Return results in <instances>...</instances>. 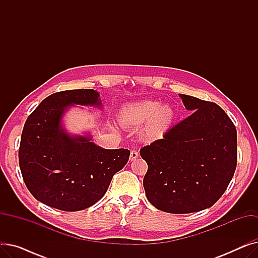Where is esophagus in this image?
<instances>
[{
    "label": "esophagus",
    "mask_w": 258,
    "mask_h": 258,
    "mask_svg": "<svg viewBox=\"0 0 258 258\" xmlns=\"http://www.w3.org/2000/svg\"><path fill=\"white\" fill-rule=\"evenodd\" d=\"M138 157H139V154H138V152L136 150L131 151V156H130V160L131 161H135Z\"/></svg>",
    "instance_id": "obj_1"
}]
</instances>
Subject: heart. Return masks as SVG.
<instances>
[{
  "label": "heart",
  "instance_id": "obj_1",
  "mask_svg": "<svg viewBox=\"0 0 258 258\" xmlns=\"http://www.w3.org/2000/svg\"><path fill=\"white\" fill-rule=\"evenodd\" d=\"M150 119L146 126L148 137H158L167 130L173 120V111L169 105L160 106V102L142 100L125 105L120 113L122 124L130 127L140 126Z\"/></svg>",
  "mask_w": 258,
  "mask_h": 258
}]
</instances>
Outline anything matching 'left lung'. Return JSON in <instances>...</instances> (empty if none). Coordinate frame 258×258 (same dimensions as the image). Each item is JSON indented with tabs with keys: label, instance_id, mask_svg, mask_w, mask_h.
<instances>
[{
	"label": "left lung",
	"instance_id": "left-lung-1",
	"mask_svg": "<svg viewBox=\"0 0 258 258\" xmlns=\"http://www.w3.org/2000/svg\"><path fill=\"white\" fill-rule=\"evenodd\" d=\"M180 97L191 114L140 150L147 163V200L175 214L211 207L226 191L237 163L236 128L223 108L189 95Z\"/></svg>",
	"mask_w": 258,
	"mask_h": 258
}]
</instances>
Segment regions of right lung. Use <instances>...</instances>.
Returning a JSON list of instances; mask_svg holds the SVG:
<instances>
[{"label": "right lung", "instance_id": "right-lung-1", "mask_svg": "<svg viewBox=\"0 0 258 258\" xmlns=\"http://www.w3.org/2000/svg\"><path fill=\"white\" fill-rule=\"evenodd\" d=\"M100 103L93 89L61 91L45 98L27 118L19 164L37 201L63 211L84 210L104 196L113 175L127 163L126 148L104 150L89 136L71 137L61 127L68 106Z\"/></svg>", "mask_w": 258, "mask_h": 258}]
</instances>
